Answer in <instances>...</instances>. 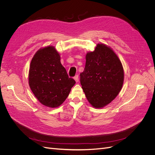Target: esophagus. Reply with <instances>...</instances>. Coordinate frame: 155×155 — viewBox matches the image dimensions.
I'll list each match as a JSON object with an SVG mask.
<instances>
[{"mask_svg": "<svg viewBox=\"0 0 155 155\" xmlns=\"http://www.w3.org/2000/svg\"><path fill=\"white\" fill-rule=\"evenodd\" d=\"M74 79H75V82H78V80H79L78 75H75V76L74 77Z\"/></svg>", "mask_w": 155, "mask_h": 155, "instance_id": "esophagus-1", "label": "esophagus"}]
</instances>
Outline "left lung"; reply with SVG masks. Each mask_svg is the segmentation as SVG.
Masks as SVG:
<instances>
[{
	"instance_id": "1",
	"label": "left lung",
	"mask_w": 155,
	"mask_h": 155,
	"mask_svg": "<svg viewBox=\"0 0 155 155\" xmlns=\"http://www.w3.org/2000/svg\"><path fill=\"white\" fill-rule=\"evenodd\" d=\"M80 84L88 101L95 108H102L114 99L124 82L123 65L111 48L97 45L86 54Z\"/></svg>"
}]
</instances>
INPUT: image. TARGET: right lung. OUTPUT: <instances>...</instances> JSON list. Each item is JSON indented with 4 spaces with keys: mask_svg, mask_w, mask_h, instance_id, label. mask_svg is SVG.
I'll list each match as a JSON object with an SVG mask.
<instances>
[{
    "mask_svg": "<svg viewBox=\"0 0 155 155\" xmlns=\"http://www.w3.org/2000/svg\"><path fill=\"white\" fill-rule=\"evenodd\" d=\"M29 85L37 99L46 107H59L66 100L75 81L70 78L55 48H41L34 55L29 71Z\"/></svg>",
    "mask_w": 155,
    "mask_h": 155,
    "instance_id": "right-lung-1",
    "label": "right lung"
}]
</instances>
